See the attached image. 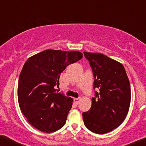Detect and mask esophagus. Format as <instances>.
<instances>
[{"label":"esophagus","mask_w":146,"mask_h":146,"mask_svg":"<svg viewBox=\"0 0 146 146\" xmlns=\"http://www.w3.org/2000/svg\"><path fill=\"white\" fill-rule=\"evenodd\" d=\"M80 100H81V98H74V102H75V104H78L80 102Z\"/></svg>","instance_id":"obj_1"}]
</instances>
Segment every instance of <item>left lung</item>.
<instances>
[{
  "label": "left lung",
  "instance_id": "8db88e82",
  "mask_svg": "<svg viewBox=\"0 0 146 146\" xmlns=\"http://www.w3.org/2000/svg\"><path fill=\"white\" fill-rule=\"evenodd\" d=\"M94 76L96 98L90 110L82 113L86 127L94 133L111 131L125 120L130 104V82L123 65L100 53L84 52Z\"/></svg>",
  "mask_w": 146,
  "mask_h": 146
}]
</instances>
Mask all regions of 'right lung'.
<instances>
[{
    "mask_svg": "<svg viewBox=\"0 0 146 146\" xmlns=\"http://www.w3.org/2000/svg\"><path fill=\"white\" fill-rule=\"evenodd\" d=\"M79 51L46 50L26 61L19 75L17 98L30 125L50 133L66 124L73 99L56 92L60 76L68 65L82 58Z\"/></svg>",
    "mask_w": 146,
    "mask_h": 146,
    "instance_id": "obj_1",
    "label": "right lung"
}]
</instances>
